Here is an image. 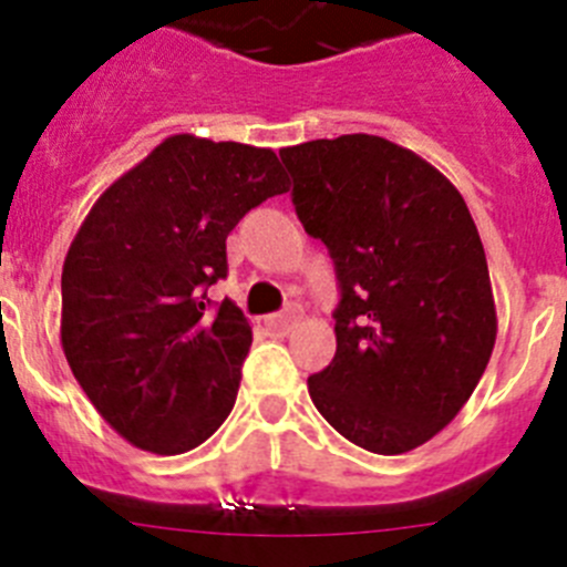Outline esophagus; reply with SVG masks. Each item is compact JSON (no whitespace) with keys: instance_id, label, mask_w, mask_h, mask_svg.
<instances>
[{"instance_id":"1","label":"esophagus","mask_w":567,"mask_h":567,"mask_svg":"<svg viewBox=\"0 0 567 567\" xmlns=\"http://www.w3.org/2000/svg\"><path fill=\"white\" fill-rule=\"evenodd\" d=\"M295 318H298L295 312L269 315V318H264V327H267L269 332H289V329L295 327Z\"/></svg>"}]
</instances>
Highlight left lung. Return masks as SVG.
I'll use <instances>...</instances> for the list:
<instances>
[{
    "label": "left lung",
    "instance_id": "left-lung-1",
    "mask_svg": "<svg viewBox=\"0 0 567 567\" xmlns=\"http://www.w3.org/2000/svg\"><path fill=\"white\" fill-rule=\"evenodd\" d=\"M292 204L340 280L338 352L309 378L334 432L405 454L457 417L497 340L488 264L463 195L380 135L284 147Z\"/></svg>",
    "mask_w": 567,
    "mask_h": 567
}]
</instances>
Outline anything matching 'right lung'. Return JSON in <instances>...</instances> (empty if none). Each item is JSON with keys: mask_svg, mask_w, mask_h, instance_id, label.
Here are the masks:
<instances>
[{"mask_svg": "<svg viewBox=\"0 0 567 567\" xmlns=\"http://www.w3.org/2000/svg\"><path fill=\"white\" fill-rule=\"evenodd\" d=\"M267 147L169 135L93 204L62 267V349L96 412L135 449L184 454L229 417L252 327L233 300L227 235L287 193Z\"/></svg>", "mask_w": 567, "mask_h": 567, "instance_id": "right-lung-1", "label": "right lung"}]
</instances>
